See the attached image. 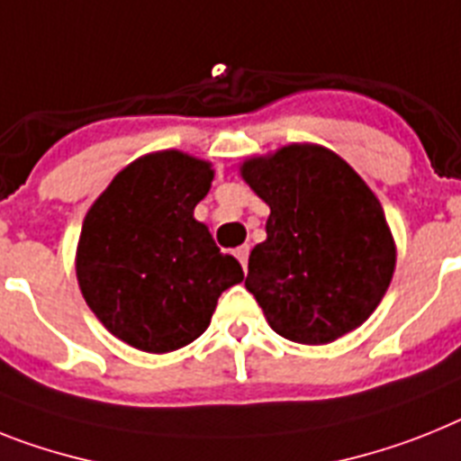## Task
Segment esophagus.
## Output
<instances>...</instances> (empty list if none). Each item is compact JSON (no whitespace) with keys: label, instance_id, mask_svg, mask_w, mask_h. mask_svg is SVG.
I'll list each match as a JSON object with an SVG mask.
<instances>
[{"label":"esophagus","instance_id":"34e87169","mask_svg":"<svg viewBox=\"0 0 461 461\" xmlns=\"http://www.w3.org/2000/svg\"><path fill=\"white\" fill-rule=\"evenodd\" d=\"M234 255H237V260L241 262L243 272H246V269H249V255H250L249 246H239V249L234 250Z\"/></svg>","mask_w":461,"mask_h":461}]
</instances>
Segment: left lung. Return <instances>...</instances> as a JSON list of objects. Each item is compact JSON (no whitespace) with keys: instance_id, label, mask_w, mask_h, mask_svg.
<instances>
[{"instance_id":"8db88e82","label":"left lung","mask_w":461,"mask_h":461,"mask_svg":"<svg viewBox=\"0 0 461 461\" xmlns=\"http://www.w3.org/2000/svg\"><path fill=\"white\" fill-rule=\"evenodd\" d=\"M243 180L269 206L246 288L290 342L328 344L358 328L389 288L396 249L384 211L347 161L316 145L250 158Z\"/></svg>"}]
</instances>
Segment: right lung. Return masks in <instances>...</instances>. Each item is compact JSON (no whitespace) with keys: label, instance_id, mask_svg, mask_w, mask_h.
<instances>
[{"label":"right lung","instance_id":"1","mask_svg":"<svg viewBox=\"0 0 461 461\" xmlns=\"http://www.w3.org/2000/svg\"><path fill=\"white\" fill-rule=\"evenodd\" d=\"M211 166L158 152L123 168L81 227L77 278L93 314L135 349L166 354L194 342L218 297L243 281L220 253L194 206L208 194Z\"/></svg>","mask_w":461,"mask_h":461}]
</instances>
